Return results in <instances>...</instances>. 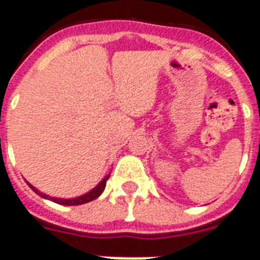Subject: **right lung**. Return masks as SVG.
Returning a JSON list of instances; mask_svg holds the SVG:
<instances>
[{
    "instance_id": "right-lung-1",
    "label": "right lung",
    "mask_w": 260,
    "mask_h": 260,
    "mask_svg": "<svg viewBox=\"0 0 260 260\" xmlns=\"http://www.w3.org/2000/svg\"><path fill=\"white\" fill-rule=\"evenodd\" d=\"M109 178H110V174L102 179L101 182L98 183V186H95L93 189L89 190L88 193L82 194V196H80V197H76V199H57V197H49L48 194L41 193L40 190L36 189V187H34V186H31V184L28 183V182H27V184L30 186V187H31V190H34V191L38 194V196H41L42 199L51 200V201H53V203L61 204V205H81V204H86V203H89V201H93V200L98 199V197H99V196L103 193V190H105V187H106V182H107V179Z\"/></svg>"
}]
</instances>
